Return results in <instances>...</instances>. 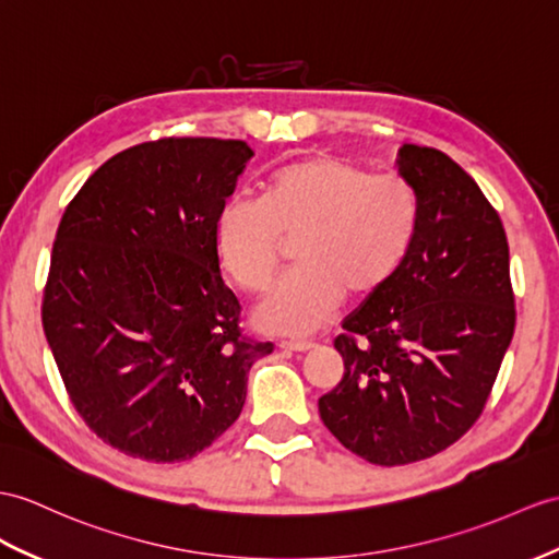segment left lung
Wrapping results in <instances>:
<instances>
[{"label": "left lung", "instance_id": "1", "mask_svg": "<svg viewBox=\"0 0 559 559\" xmlns=\"http://www.w3.org/2000/svg\"><path fill=\"white\" fill-rule=\"evenodd\" d=\"M253 152L168 138L108 158L61 217L47 344L87 427L120 453L180 462L235 425L270 342L239 330L217 223Z\"/></svg>", "mask_w": 559, "mask_h": 559}]
</instances>
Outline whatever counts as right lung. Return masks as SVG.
Returning a JSON list of instances; mask_svg holds the SVG:
<instances>
[{
	"instance_id": "1",
	"label": "right lung",
	"mask_w": 559,
	"mask_h": 559,
	"mask_svg": "<svg viewBox=\"0 0 559 559\" xmlns=\"http://www.w3.org/2000/svg\"><path fill=\"white\" fill-rule=\"evenodd\" d=\"M415 194L407 249L344 320V377L324 427L384 467L445 451L479 419L514 332L510 249L498 213L453 158L403 144Z\"/></svg>"
}]
</instances>
